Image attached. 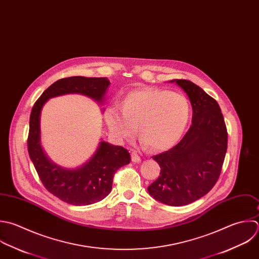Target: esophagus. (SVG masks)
I'll list each match as a JSON object with an SVG mask.
<instances>
[{
  "mask_svg": "<svg viewBox=\"0 0 259 259\" xmlns=\"http://www.w3.org/2000/svg\"><path fill=\"white\" fill-rule=\"evenodd\" d=\"M131 159L133 162L135 163H139L141 161V157L136 153V152H132L131 153Z\"/></svg>",
  "mask_w": 259,
  "mask_h": 259,
  "instance_id": "34e87169",
  "label": "esophagus"
}]
</instances>
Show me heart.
<instances>
[{
  "label": "heart",
  "instance_id": "heart-1",
  "mask_svg": "<svg viewBox=\"0 0 259 259\" xmlns=\"http://www.w3.org/2000/svg\"><path fill=\"white\" fill-rule=\"evenodd\" d=\"M191 113V103L184 94L145 88L128 93L121 107L108 106L104 116L117 140L133 137L138 126L139 136L151 149L165 150L183 137Z\"/></svg>",
  "mask_w": 259,
  "mask_h": 259
}]
</instances>
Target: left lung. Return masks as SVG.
<instances>
[{"label": "left lung", "instance_id": "1", "mask_svg": "<svg viewBox=\"0 0 259 259\" xmlns=\"http://www.w3.org/2000/svg\"><path fill=\"white\" fill-rule=\"evenodd\" d=\"M188 95L192 126L171 149L152 156L160 176L148 187L156 201L168 206L189 205L208 194L217 183L227 151L228 134L215 99L187 79H174Z\"/></svg>", "mask_w": 259, "mask_h": 259}]
</instances>
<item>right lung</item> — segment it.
Segmentation results:
<instances>
[{
  "instance_id": "right-lung-1",
  "label": "right lung",
  "mask_w": 259,
  "mask_h": 259,
  "mask_svg": "<svg viewBox=\"0 0 259 259\" xmlns=\"http://www.w3.org/2000/svg\"><path fill=\"white\" fill-rule=\"evenodd\" d=\"M109 85L107 77L71 76L58 79L43 92L30 115L29 156L45 189L69 205L85 206L105 199L112 190L115 172L130 162V154L122 146L101 141L94 155L81 166L70 169L59 166L47 157L41 146V110L49 99L66 94H80L103 104Z\"/></svg>"
}]
</instances>
